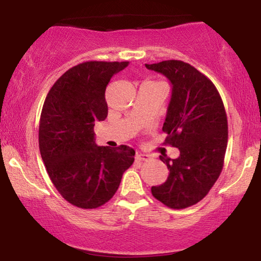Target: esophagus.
<instances>
[{
	"instance_id": "34e87169",
	"label": "esophagus",
	"mask_w": 261,
	"mask_h": 261,
	"mask_svg": "<svg viewBox=\"0 0 261 261\" xmlns=\"http://www.w3.org/2000/svg\"><path fill=\"white\" fill-rule=\"evenodd\" d=\"M135 159L139 160V162H148V160L151 159V156L148 154H145V153H138V154L135 155Z\"/></svg>"
}]
</instances>
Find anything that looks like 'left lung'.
<instances>
[{"label": "left lung", "mask_w": 261, "mask_h": 261, "mask_svg": "<svg viewBox=\"0 0 261 261\" xmlns=\"http://www.w3.org/2000/svg\"><path fill=\"white\" fill-rule=\"evenodd\" d=\"M172 84L163 132L166 142L179 149L176 159L160 155L170 170L165 183L152 195L172 209L194 205L208 194L223 167L228 122L222 98L204 74L181 60L145 64Z\"/></svg>", "instance_id": "8db88e82"}]
</instances>
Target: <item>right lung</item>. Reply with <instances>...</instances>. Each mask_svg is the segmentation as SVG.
<instances>
[{
    "label": "right lung",
    "instance_id": "right-lung-1",
    "mask_svg": "<svg viewBox=\"0 0 261 261\" xmlns=\"http://www.w3.org/2000/svg\"><path fill=\"white\" fill-rule=\"evenodd\" d=\"M128 62H87L67 70L48 91L39 124V148L57 190L82 209L98 208L115 195L134 162L128 146H97L94 126L106 120V88Z\"/></svg>",
    "mask_w": 261,
    "mask_h": 261
}]
</instances>
